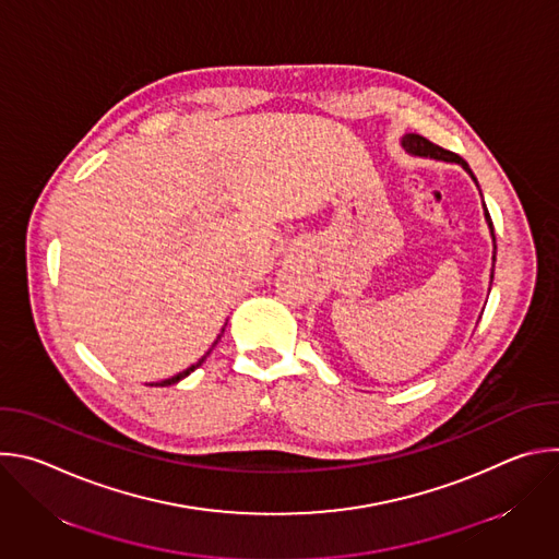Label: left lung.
Listing matches in <instances>:
<instances>
[{
	"mask_svg": "<svg viewBox=\"0 0 559 559\" xmlns=\"http://www.w3.org/2000/svg\"><path fill=\"white\" fill-rule=\"evenodd\" d=\"M403 147L407 150V152H412V154H416V156H429V158H438V162H449V164H460L468 175H471V179L475 181V186H477V179L473 177V173H471V168L466 166V162L462 156H457L455 152H451V150H444V147H440V145H436V143H431L429 139H425V136H420V134H405L403 136ZM483 194V192H480ZM485 203V201H483ZM485 216H487V223H489V227H491V236H493V267H496V234H493V221H491V216H489V210H487V205H485ZM491 281H493V272H491Z\"/></svg>",
	"mask_w": 559,
	"mask_h": 559,
	"instance_id": "8db88e82",
	"label": "left lung"
}]
</instances>
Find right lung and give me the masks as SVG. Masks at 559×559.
Here are the masks:
<instances>
[{"instance_id": "add662e5", "label": "right lung", "mask_w": 559, "mask_h": 559, "mask_svg": "<svg viewBox=\"0 0 559 559\" xmlns=\"http://www.w3.org/2000/svg\"><path fill=\"white\" fill-rule=\"evenodd\" d=\"M218 338H221V336H218ZM218 338H216V343H218ZM216 343H214V345H216ZM214 345H212V347H214ZM207 356H210V352H207V354H205V356H203V358H201V360H199V362H197V365H192V367H188V369H186V371H181V373H177V376H173V378H168V380H162V382H156V384H158V386H168V384H175V382H179V380H183V378H186V376H190V373H192V371H194V369H197V367H201V365H203V360H205V358H207Z\"/></svg>"}]
</instances>
